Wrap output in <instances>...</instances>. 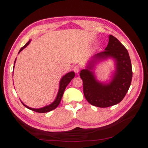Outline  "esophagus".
Returning a JSON list of instances; mask_svg holds the SVG:
<instances>
[{"instance_id": "1", "label": "esophagus", "mask_w": 148, "mask_h": 148, "mask_svg": "<svg viewBox=\"0 0 148 148\" xmlns=\"http://www.w3.org/2000/svg\"><path fill=\"white\" fill-rule=\"evenodd\" d=\"M73 70H74V71L75 73L77 74L78 72H79L80 68H79V66H75V67H74V68H73Z\"/></svg>"}]
</instances>
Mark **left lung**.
<instances>
[{"label": "left lung", "mask_w": 148, "mask_h": 148, "mask_svg": "<svg viewBox=\"0 0 148 148\" xmlns=\"http://www.w3.org/2000/svg\"><path fill=\"white\" fill-rule=\"evenodd\" d=\"M108 58L115 62V67L112 79L101 82L96 79L94 71L99 62ZM79 76L83 82L84 97L90 104L99 108L114 106L123 99L131 84L132 69L126 48L112 35L105 51L93 55L87 62L85 69Z\"/></svg>", "instance_id": "8db88e82"}]
</instances>
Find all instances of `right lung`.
Segmentation results:
<instances>
[{"mask_svg":"<svg viewBox=\"0 0 148 148\" xmlns=\"http://www.w3.org/2000/svg\"><path fill=\"white\" fill-rule=\"evenodd\" d=\"M30 41H31V40H29L25 45L22 47V48L20 49V51H19L18 53H20L24 48H25L26 47L29 45ZM16 60V58L15 60H14V64H15ZM13 71H14V70H13ZM12 75H13V73H12ZM74 76H75V73H74L73 71H71L70 72H69V73L66 74L65 75H64V76L61 78L60 81L59 89H58V93H57V95H56V99H55V100H54V101H53L51 103H50L49 105L45 106V107H43V108H41L35 109V108H29V107H28L25 104H24V103L22 102H21V103H23V105L25 107H26L27 108L29 109L30 110H32V111H35V112H40V113H45V112H49V111H52V110L55 109V108H57L58 106L59 105L60 102V101H61V99L62 98L63 94H64V92L66 86L68 85L69 83L71 82V80L74 77Z\"/></svg>","mask_w":148,"mask_h":148,"instance_id":"obj_1","label":"right lung"}]
</instances>
